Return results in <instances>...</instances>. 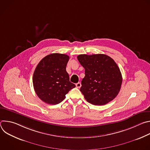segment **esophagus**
Returning a JSON list of instances; mask_svg holds the SVG:
<instances>
[{"label":"esophagus","mask_w":150,"mask_h":150,"mask_svg":"<svg viewBox=\"0 0 150 150\" xmlns=\"http://www.w3.org/2000/svg\"><path fill=\"white\" fill-rule=\"evenodd\" d=\"M76 88H79L81 87V83L80 82L76 83Z\"/></svg>","instance_id":"esophagus-1"}]
</instances>
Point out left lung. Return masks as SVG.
<instances>
[{"instance_id": "obj_1", "label": "left lung", "mask_w": 150, "mask_h": 150, "mask_svg": "<svg viewBox=\"0 0 150 150\" xmlns=\"http://www.w3.org/2000/svg\"><path fill=\"white\" fill-rule=\"evenodd\" d=\"M77 59L85 69L80 88L85 99L96 105L112 101L122 82L120 69L114 60L104 54H79Z\"/></svg>"}]
</instances>
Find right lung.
Instances as JSON below:
<instances>
[{"label": "right lung", "mask_w": 150, "mask_h": 150, "mask_svg": "<svg viewBox=\"0 0 150 150\" xmlns=\"http://www.w3.org/2000/svg\"><path fill=\"white\" fill-rule=\"evenodd\" d=\"M69 57L65 54L52 53L42 59L33 74L35 92L42 101L57 104L65 98V95L75 85L69 81L66 67Z\"/></svg>", "instance_id": "1"}]
</instances>
